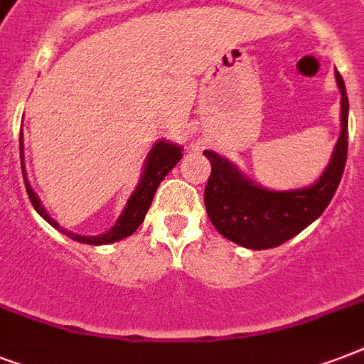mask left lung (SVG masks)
<instances>
[{"instance_id":"left-lung-1","label":"left lung","mask_w":364,"mask_h":364,"mask_svg":"<svg viewBox=\"0 0 364 364\" xmlns=\"http://www.w3.org/2000/svg\"><path fill=\"white\" fill-rule=\"evenodd\" d=\"M340 90V136L327 168L314 185L293 191H270L213 151H204L211 162L205 185V211L213 227L230 242L247 249L282 245L321 215L340 185L348 156V111L350 102L344 79L334 73Z\"/></svg>"}]
</instances>
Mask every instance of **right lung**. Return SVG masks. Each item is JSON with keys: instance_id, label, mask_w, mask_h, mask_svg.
<instances>
[{"instance_id": "right-lung-1", "label": "right lung", "mask_w": 364, "mask_h": 364, "mask_svg": "<svg viewBox=\"0 0 364 364\" xmlns=\"http://www.w3.org/2000/svg\"><path fill=\"white\" fill-rule=\"evenodd\" d=\"M181 145L168 141V139H160V141L154 143L153 149L149 151L147 159H145V166H143L139 183H137V187L134 188V193H132V196L128 198V202H126L122 213L119 215L117 223L107 230V232L98 234V236H81V234H75L71 232V230H65V228L60 227L58 223L54 221L53 217L47 213V210L43 208L41 200L37 198V194L33 193V188L30 187V183H28V179L24 177L26 191H28V196H30L33 210H36L50 227L58 228L60 232L65 234V236H70V238L75 240V242L90 243V245H107V243L128 238V236H132V234L136 232L137 227H139L143 223V219H145V213H147V210L151 208V202H153V196L154 193H156V188H159L160 181H162V179L170 173L171 168L181 160ZM20 160H22V171H24V139H22V134H20Z\"/></svg>"}]
</instances>
